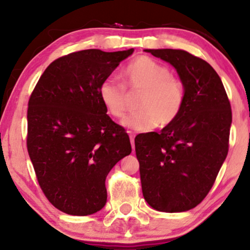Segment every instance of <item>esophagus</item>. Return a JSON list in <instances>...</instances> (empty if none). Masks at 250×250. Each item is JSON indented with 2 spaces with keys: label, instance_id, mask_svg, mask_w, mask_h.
<instances>
[{
  "label": "esophagus",
  "instance_id": "esophagus-1",
  "mask_svg": "<svg viewBox=\"0 0 250 250\" xmlns=\"http://www.w3.org/2000/svg\"><path fill=\"white\" fill-rule=\"evenodd\" d=\"M129 137H130L131 148H133V150H134V149H135V135L133 133H129Z\"/></svg>",
  "mask_w": 250,
  "mask_h": 250
}]
</instances>
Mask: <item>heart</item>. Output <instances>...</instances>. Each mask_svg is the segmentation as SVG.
<instances>
[{
    "label": "heart",
    "mask_w": 250,
    "mask_h": 250,
    "mask_svg": "<svg viewBox=\"0 0 250 250\" xmlns=\"http://www.w3.org/2000/svg\"><path fill=\"white\" fill-rule=\"evenodd\" d=\"M122 84L111 79L104 80L99 88L100 99L108 113L115 119H123L129 109V91H142L137 101L139 111L128 116L123 125L139 131L154 127L166 128L176 121L186 102L185 83L171 75L162 63L148 56H139L121 71Z\"/></svg>",
    "instance_id": "heart-1"
}]
</instances>
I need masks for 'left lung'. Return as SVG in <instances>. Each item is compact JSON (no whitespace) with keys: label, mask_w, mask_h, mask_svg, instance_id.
<instances>
[{"label":"left lung","mask_w":250,"mask_h":250,"mask_svg":"<svg viewBox=\"0 0 250 250\" xmlns=\"http://www.w3.org/2000/svg\"><path fill=\"white\" fill-rule=\"evenodd\" d=\"M177 70L186 87L185 107L161 133L140 134L135 150L142 193L150 207L180 213L202 202L229 149L231 108L214 68L182 49H147Z\"/></svg>","instance_id":"8db88e82"}]
</instances>
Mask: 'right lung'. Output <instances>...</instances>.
<instances>
[{"label": "right lung", "instance_id": "right-lung-1", "mask_svg": "<svg viewBox=\"0 0 250 250\" xmlns=\"http://www.w3.org/2000/svg\"><path fill=\"white\" fill-rule=\"evenodd\" d=\"M133 51L87 49L59 57L31 93L28 153L43 194L63 213L101 210L107 175L131 153L128 134L107 115L99 88Z\"/></svg>", "mask_w": 250, "mask_h": 250}]
</instances>
